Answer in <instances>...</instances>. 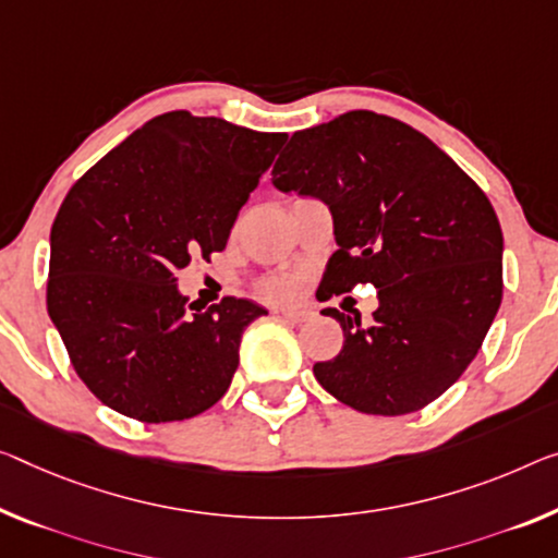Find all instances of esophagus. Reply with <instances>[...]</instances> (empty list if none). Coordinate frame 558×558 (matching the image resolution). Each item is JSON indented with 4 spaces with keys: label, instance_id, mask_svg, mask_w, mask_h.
<instances>
[{
    "label": "esophagus",
    "instance_id": "34e87169",
    "mask_svg": "<svg viewBox=\"0 0 558 558\" xmlns=\"http://www.w3.org/2000/svg\"><path fill=\"white\" fill-rule=\"evenodd\" d=\"M277 314L284 316V319L291 324H304V322H308V316H312L306 308H279Z\"/></svg>",
    "mask_w": 558,
    "mask_h": 558
}]
</instances>
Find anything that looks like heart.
<instances>
[{
  "mask_svg": "<svg viewBox=\"0 0 558 558\" xmlns=\"http://www.w3.org/2000/svg\"><path fill=\"white\" fill-rule=\"evenodd\" d=\"M259 294L269 302H287L296 294V281L291 277H271L259 284Z\"/></svg>",
  "mask_w": 558,
  "mask_h": 558,
  "instance_id": "1",
  "label": "heart"
}]
</instances>
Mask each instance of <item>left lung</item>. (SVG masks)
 <instances>
[{
    "label": "left lung",
    "instance_id": "1",
    "mask_svg": "<svg viewBox=\"0 0 558 558\" xmlns=\"http://www.w3.org/2000/svg\"><path fill=\"white\" fill-rule=\"evenodd\" d=\"M274 186L319 196L333 214L324 302L359 284L379 296L366 327L324 308L344 347L314 364L316 381L379 416L439 399L478 354L504 294V236L482 186L414 126L366 109L291 134Z\"/></svg>",
    "mask_w": 558,
    "mask_h": 558
}]
</instances>
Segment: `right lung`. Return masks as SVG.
<instances>
[{
  "mask_svg": "<svg viewBox=\"0 0 558 558\" xmlns=\"http://www.w3.org/2000/svg\"><path fill=\"white\" fill-rule=\"evenodd\" d=\"M287 134L167 111L105 154L51 225L47 312L101 404L144 424L225 397L244 329L267 312L225 296L190 314L177 274L225 252Z\"/></svg>",
  "mask_w": 558,
  "mask_h": 558,
  "instance_id": "1",
  "label": "right lung"
}]
</instances>
